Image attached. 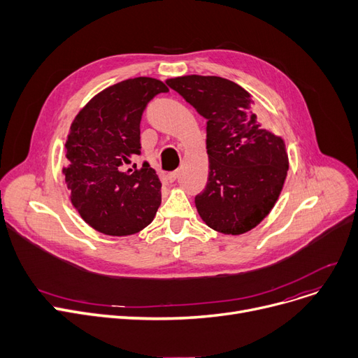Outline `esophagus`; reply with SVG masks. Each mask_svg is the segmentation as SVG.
Wrapping results in <instances>:
<instances>
[{
    "mask_svg": "<svg viewBox=\"0 0 358 358\" xmlns=\"http://www.w3.org/2000/svg\"><path fill=\"white\" fill-rule=\"evenodd\" d=\"M177 177H178V171H171V173H168V174L165 176V180H166L168 182H174V181L177 180Z\"/></svg>",
    "mask_w": 358,
    "mask_h": 358,
    "instance_id": "esophagus-1",
    "label": "esophagus"
}]
</instances>
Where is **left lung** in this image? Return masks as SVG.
I'll use <instances>...</instances> for the list:
<instances>
[{
    "instance_id": "8db88e82",
    "label": "left lung",
    "mask_w": 358,
    "mask_h": 358,
    "mask_svg": "<svg viewBox=\"0 0 358 358\" xmlns=\"http://www.w3.org/2000/svg\"><path fill=\"white\" fill-rule=\"evenodd\" d=\"M166 84L208 120L209 177L194 200L200 217L224 235L251 231L283 189L289 169L285 141L262 127L251 94L234 81L185 75Z\"/></svg>"
}]
</instances>
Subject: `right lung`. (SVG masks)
<instances>
[{
  "mask_svg": "<svg viewBox=\"0 0 358 358\" xmlns=\"http://www.w3.org/2000/svg\"><path fill=\"white\" fill-rule=\"evenodd\" d=\"M166 85L138 77L94 96L75 116L65 143L62 173L71 203L91 228L111 236L134 235L154 220L161 181L141 155V119Z\"/></svg>",
  "mask_w": 358,
  "mask_h": 358,
  "instance_id": "add662e5",
  "label": "right lung"
}]
</instances>
